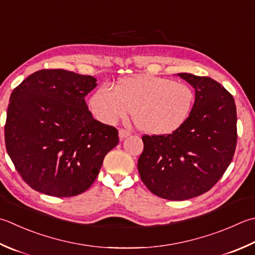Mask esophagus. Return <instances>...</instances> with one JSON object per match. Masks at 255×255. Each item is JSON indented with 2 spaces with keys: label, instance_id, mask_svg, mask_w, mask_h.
I'll list each match as a JSON object with an SVG mask.
<instances>
[{
  "label": "esophagus",
  "instance_id": "obj_1",
  "mask_svg": "<svg viewBox=\"0 0 255 255\" xmlns=\"http://www.w3.org/2000/svg\"><path fill=\"white\" fill-rule=\"evenodd\" d=\"M118 134H119V139H121V140H124L125 138H127L129 134H130V132L127 131V130H125V129H119Z\"/></svg>",
  "mask_w": 255,
  "mask_h": 255
}]
</instances>
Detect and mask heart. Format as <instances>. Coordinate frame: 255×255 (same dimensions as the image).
<instances>
[{"instance_id": "obj_1", "label": "heart", "mask_w": 255, "mask_h": 255, "mask_svg": "<svg viewBox=\"0 0 255 255\" xmlns=\"http://www.w3.org/2000/svg\"><path fill=\"white\" fill-rule=\"evenodd\" d=\"M88 104L93 116L105 125H115L132 111L133 122L140 130L164 136L187 123L194 93L184 83L139 74L119 79L114 91L106 86L98 88Z\"/></svg>"}]
</instances>
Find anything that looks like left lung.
I'll return each instance as SVG.
<instances>
[{"mask_svg":"<svg viewBox=\"0 0 255 255\" xmlns=\"http://www.w3.org/2000/svg\"><path fill=\"white\" fill-rule=\"evenodd\" d=\"M177 75L194 88L190 117L171 134L143 136V151L138 159L146 187L172 201L210 190L231 163L238 137L232 95L210 77Z\"/></svg>","mask_w":255,"mask_h":255,"instance_id":"1","label":"left lung"}]
</instances>
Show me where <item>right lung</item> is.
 Listing matches in <instances>:
<instances>
[{
	"mask_svg": "<svg viewBox=\"0 0 255 255\" xmlns=\"http://www.w3.org/2000/svg\"><path fill=\"white\" fill-rule=\"evenodd\" d=\"M96 82L64 69H42L12 92L5 144L34 190L59 198L83 193L118 144L117 129L94 119L85 102Z\"/></svg>",
	"mask_w": 255,
	"mask_h": 255,
	"instance_id": "add662e5",
	"label": "right lung"
}]
</instances>
